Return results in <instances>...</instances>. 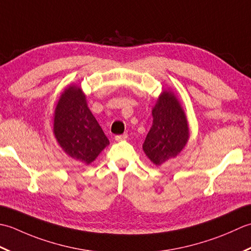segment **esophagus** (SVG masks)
<instances>
[{
    "label": "esophagus",
    "mask_w": 251,
    "mask_h": 251,
    "mask_svg": "<svg viewBox=\"0 0 251 251\" xmlns=\"http://www.w3.org/2000/svg\"><path fill=\"white\" fill-rule=\"evenodd\" d=\"M126 137H127V134H126V133H124V134H121V135H117V136L115 137V140H116L117 142H120V141L126 140Z\"/></svg>",
    "instance_id": "obj_1"
}]
</instances>
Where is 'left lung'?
<instances>
[{
    "instance_id": "left-lung-1",
    "label": "left lung",
    "mask_w": 251,
    "mask_h": 251,
    "mask_svg": "<svg viewBox=\"0 0 251 251\" xmlns=\"http://www.w3.org/2000/svg\"><path fill=\"white\" fill-rule=\"evenodd\" d=\"M185 114L175 94L165 91L152 109V126L143 144L146 156L160 166L178 155L188 140Z\"/></svg>"
}]
</instances>
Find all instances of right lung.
<instances>
[{
	"label": "right lung",
	"mask_w": 251,
	"mask_h": 251,
	"mask_svg": "<svg viewBox=\"0 0 251 251\" xmlns=\"http://www.w3.org/2000/svg\"><path fill=\"white\" fill-rule=\"evenodd\" d=\"M54 134L71 158L89 165L109 144L79 86L66 89L56 106Z\"/></svg>",
	"instance_id": "1"
}]
</instances>
